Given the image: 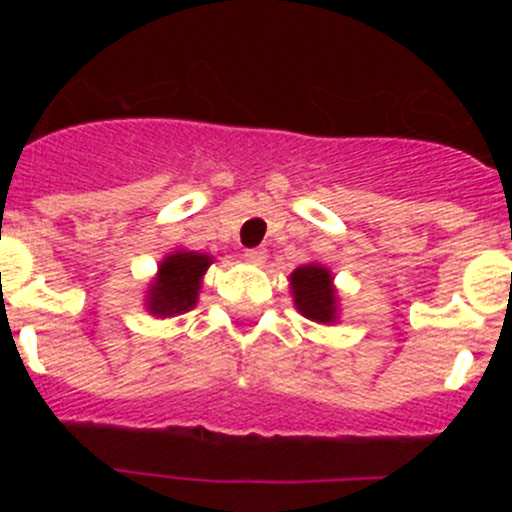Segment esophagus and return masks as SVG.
<instances>
[{
  "label": "esophagus",
  "mask_w": 512,
  "mask_h": 512,
  "mask_svg": "<svg viewBox=\"0 0 512 512\" xmlns=\"http://www.w3.org/2000/svg\"><path fill=\"white\" fill-rule=\"evenodd\" d=\"M242 257H245V262H250V265L260 267L262 262L267 260V252L265 250H245V255Z\"/></svg>",
  "instance_id": "obj_1"
}]
</instances>
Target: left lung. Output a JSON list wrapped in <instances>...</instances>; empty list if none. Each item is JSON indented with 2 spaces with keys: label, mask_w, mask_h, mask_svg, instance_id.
<instances>
[{
  "label": "left lung",
  "mask_w": 512,
  "mask_h": 512,
  "mask_svg": "<svg viewBox=\"0 0 512 512\" xmlns=\"http://www.w3.org/2000/svg\"><path fill=\"white\" fill-rule=\"evenodd\" d=\"M289 285H292L294 307L302 317L312 319L319 324L337 322V289L332 285V272L327 267L317 265H302L289 275Z\"/></svg>",
  "instance_id": "left-lung-1"
}]
</instances>
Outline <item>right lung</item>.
<instances>
[{
  "mask_svg": "<svg viewBox=\"0 0 512 512\" xmlns=\"http://www.w3.org/2000/svg\"><path fill=\"white\" fill-rule=\"evenodd\" d=\"M213 265V257L203 252L175 250L158 265L156 280L148 287L146 307L153 317H175L198 304L203 275Z\"/></svg>",
  "mask_w": 512,
  "mask_h": 512,
  "instance_id": "add662e5",
  "label": "right lung"
}]
</instances>
